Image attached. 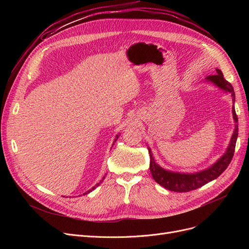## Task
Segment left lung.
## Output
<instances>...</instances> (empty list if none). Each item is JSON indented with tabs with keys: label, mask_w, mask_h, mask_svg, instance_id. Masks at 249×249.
I'll list each match as a JSON object with an SVG mask.
<instances>
[{
	"label": "left lung",
	"mask_w": 249,
	"mask_h": 249,
	"mask_svg": "<svg viewBox=\"0 0 249 249\" xmlns=\"http://www.w3.org/2000/svg\"><path fill=\"white\" fill-rule=\"evenodd\" d=\"M216 71H217L216 74L207 76V81L212 82L220 89L230 93L232 96V101L234 103L235 93H234L232 85L225 80L223 73H222L220 70L216 69ZM232 113H233V119L236 124H235L234 133L232 135L228 149L225 152V154L222 156V158L215 164H213L211 167L205 169V171L195 173V174H179V173H173V172L165 171V169L161 168L159 164L155 163L151 150L150 148H148L149 155H150L149 168L154 180L169 191H174L178 193H186L196 189H199L204 185H206L207 182L217 178L222 173L225 171L227 166L229 165V163L231 162L234 155V151H235V145H236V140L238 136V118H237L236 112H235L234 107L232 108Z\"/></svg>",
	"instance_id": "obj_1"
}]
</instances>
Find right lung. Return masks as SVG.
<instances>
[{
  "label": "right lung",
  "instance_id": "right-lung-1",
  "mask_svg": "<svg viewBox=\"0 0 249 249\" xmlns=\"http://www.w3.org/2000/svg\"><path fill=\"white\" fill-rule=\"evenodd\" d=\"M104 178H105V177H104V178H102V180H103V179H104ZM102 180H101V181H100V182H102ZM100 182H98V184H97V185H96V187H94V188H91V190H89V191H88V192H87V193H85V194H88V193H89V192H91V191H93V190H95V189H96V188H97V187H99V186H100ZM85 194H84V195H85Z\"/></svg>",
  "mask_w": 249,
  "mask_h": 249
}]
</instances>
